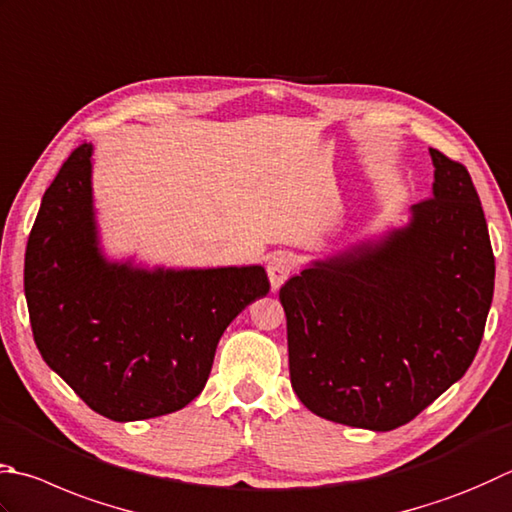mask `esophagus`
<instances>
[{"label": "esophagus", "instance_id": "34e87169", "mask_svg": "<svg viewBox=\"0 0 512 512\" xmlns=\"http://www.w3.org/2000/svg\"><path fill=\"white\" fill-rule=\"evenodd\" d=\"M294 272V260L292 256L287 254H276L269 258L267 263V276H269V283H272V289H281V285L287 281L289 276Z\"/></svg>", "mask_w": 512, "mask_h": 512}]
</instances>
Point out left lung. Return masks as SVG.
Instances as JSON below:
<instances>
[{
    "label": "left lung",
    "instance_id": "left-lung-1",
    "mask_svg": "<svg viewBox=\"0 0 512 512\" xmlns=\"http://www.w3.org/2000/svg\"><path fill=\"white\" fill-rule=\"evenodd\" d=\"M432 198L403 227L312 260L281 287L289 379L307 410L388 432L470 368L495 289V256L464 165L430 149Z\"/></svg>",
    "mask_w": 512,
    "mask_h": 512
}]
</instances>
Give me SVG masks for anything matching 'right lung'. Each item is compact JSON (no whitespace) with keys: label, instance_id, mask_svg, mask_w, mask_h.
I'll list each match as a JSON object with an SVG mask.
<instances>
[{"label":"right lung","instance_id":"obj_1","mask_svg":"<svg viewBox=\"0 0 512 512\" xmlns=\"http://www.w3.org/2000/svg\"><path fill=\"white\" fill-rule=\"evenodd\" d=\"M269 292L265 267H147L104 254L93 144L46 189L24 258L33 336L48 368L113 421L176 412L205 388L216 345Z\"/></svg>","mask_w":512,"mask_h":512}]
</instances>
